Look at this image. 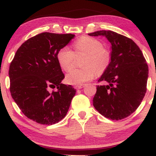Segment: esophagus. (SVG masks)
I'll use <instances>...</instances> for the list:
<instances>
[{
  "instance_id": "1",
  "label": "esophagus",
  "mask_w": 156,
  "mask_h": 156,
  "mask_svg": "<svg viewBox=\"0 0 156 156\" xmlns=\"http://www.w3.org/2000/svg\"><path fill=\"white\" fill-rule=\"evenodd\" d=\"M85 84H80V85H78V86H76L75 87V88H76V89H82L84 87H85Z\"/></svg>"
}]
</instances>
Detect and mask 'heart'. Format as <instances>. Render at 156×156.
Wrapping results in <instances>:
<instances>
[{
    "label": "heart",
    "mask_w": 156,
    "mask_h": 156,
    "mask_svg": "<svg viewBox=\"0 0 156 156\" xmlns=\"http://www.w3.org/2000/svg\"><path fill=\"white\" fill-rule=\"evenodd\" d=\"M76 55H86L80 69H73L66 76L65 80L70 85L78 86L92 80L98 73H103L111 60L110 52L103 48V44L98 39L90 37H80L74 44ZM57 61L64 71H69L73 67L75 55L68 47L61 48L57 53Z\"/></svg>",
    "instance_id": "1"
}]
</instances>
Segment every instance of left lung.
Returning a JSON list of instances; mask_svg holds the SVG:
<instances>
[{"instance_id": "8db88e82", "label": "left lung", "mask_w": 156, "mask_h": 156, "mask_svg": "<svg viewBox=\"0 0 156 156\" xmlns=\"http://www.w3.org/2000/svg\"><path fill=\"white\" fill-rule=\"evenodd\" d=\"M89 36H103L112 46L108 66L98 81L93 105L113 120L130 116L141 104L147 91L148 66L140 48L132 39L112 31H98Z\"/></svg>"}]
</instances>
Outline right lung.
I'll return each mask as SVG.
<instances>
[{
    "mask_svg": "<svg viewBox=\"0 0 156 156\" xmlns=\"http://www.w3.org/2000/svg\"><path fill=\"white\" fill-rule=\"evenodd\" d=\"M74 37L44 32L28 39L16 52L9 70L10 92L28 119L49 125L67 114L76 90L62 83L64 75L56 55ZM51 88L57 90L50 92Z\"/></svg>",
    "mask_w": 156,
    "mask_h": 156,
    "instance_id": "1",
    "label": "right lung"
}]
</instances>
